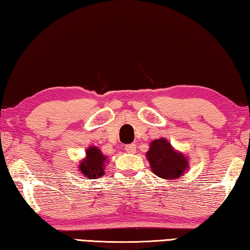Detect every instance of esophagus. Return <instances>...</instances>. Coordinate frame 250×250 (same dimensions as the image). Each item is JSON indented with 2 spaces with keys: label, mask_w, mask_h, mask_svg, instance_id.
Listing matches in <instances>:
<instances>
[{
  "label": "esophagus",
  "mask_w": 250,
  "mask_h": 250,
  "mask_svg": "<svg viewBox=\"0 0 250 250\" xmlns=\"http://www.w3.org/2000/svg\"><path fill=\"white\" fill-rule=\"evenodd\" d=\"M125 150L129 154H133L136 152V145L135 144H129V145H126L125 146Z\"/></svg>",
  "instance_id": "obj_1"
}]
</instances>
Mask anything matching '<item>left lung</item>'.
<instances>
[{
  "label": "left lung",
  "instance_id": "1",
  "mask_svg": "<svg viewBox=\"0 0 250 250\" xmlns=\"http://www.w3.org/2000/svg\"><path fill=\"white\" fill-rule=\"evenodd\" d=\"M146 158L153 173L159 178L169 182L179 179L189 168L188 157L176 150L164 137L150 142Z\"/></svg>",
  "mask_w": 250,
  "mask_h": 250
}]
</instances>
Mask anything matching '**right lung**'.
Wrapping results in <instances>:
<instances>
[{"label":"right lung","instance_id":"obj_1","mask_svg":"<svg viewBox=\"0 0 250 250\" xmlns=\"http://www.w3.org/2000/svg\"><path fill=\"white\" fill-rule=\"evenodd\" d=\"M108 159L96 146H89L85 157L80 161L79 170L87 179H96L105 174V167Z\"/></svg>","mask_w":250,"mask_h":250}]
</instances>
